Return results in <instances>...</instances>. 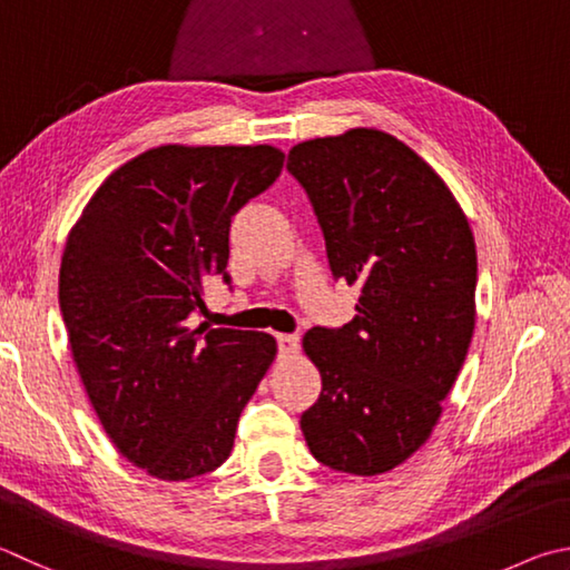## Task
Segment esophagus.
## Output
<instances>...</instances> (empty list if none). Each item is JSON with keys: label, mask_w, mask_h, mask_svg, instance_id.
I'll return each instance as SVG.
<instances>
[{"label": "esophagus", "mask_w": 570, "mask_h": 570, "mask_svg": "<svg viewBox=\"0 0 570 570\" xmlns=\"http://www.w3.org/2000/svg\"><path fill=\"white\" fill-rule=\"evenodd\" d=\"M278 354L282 356H294L298 351V336L296 334H276Z\"/></svg>", "instance_id": "1"}]
</instances>
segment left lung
<instances>
[{
  "label": "left lung",
  "instance_id": "left-lung-1",
  "mask_svg": "<svg viewBox=\"0 0 570 570\" xmlns=\"http://www.w3.org/2000/svg\"><path fill=\"white\" fill-rule=\"evenodd\" d=\"M331 274L361 286L356 316L306 331L321 393L302 413L318 463L376 475L431 436L469 354L475 244L449 186L406 144L351 129L288 151Z\"/></svg>",
  "mask_w": 570,
  "mask_h": 570
}]
</instances>
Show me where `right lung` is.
<instances>
[{
    "mask_svg": "<svg viewBox=\"0 0 570 570\" xmlns=\"http://www.w3.org/2000/svg\"><path fill=\"white\" fill-rule=\"evenodd\" d=\"M284 154L157 147L119 167L71 229L59 308L101 426L124 459L164 481L229 459L246 401L276 356L262 331L194 328L202 288L232 284V216L276 181Z\"/></svg>",
    "mask_w": 570,
    "mask_h": 570,
    "instance_id": "add662e5",
    "label": "right lung"
}]
</instances>
